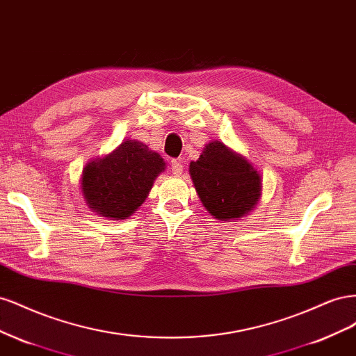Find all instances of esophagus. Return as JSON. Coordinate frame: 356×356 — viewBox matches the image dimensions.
Returning a JSON list of instances; mask_svg holds the SVG:
<instances>
[{
    "instance_id": "1",
    "label": "esophagus",
    "mask_w": 356,
    "mask_h": 356,
    "mask_svg": "<svg viewBox=\"0 0 356 356\" xmlns=\"http://www.w3.org/2000/svg\"><path fill=\"white\" fill-rule=\"evenodd\" d=\"M170 169H172V174H174L175 177H179L181 174H182V170H184V166H182V163H181V160H172V166H170Z\"/></svg>"
}]
</instances>
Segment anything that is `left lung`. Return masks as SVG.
Masks as SVG:
<instances>
[{
    "label": "left lung",
    "instance_id": "obj_1",
    "mask_svg": "<svg viewBox=\"0 0 356 356\" xmlns=\"http://www.w3.org/2000/svg\"><path fill=\"white\" fill-rule=\"evenodd\" d=\"M188 172L203 208L215 220L242 218L261 199L260 172L221 141L204 145L200 157L190 163Z\"/></svg>",
    "mask_w": 356,
    "mask_h": 356
}]
</instances>
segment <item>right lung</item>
Segmentation results:
<instances>
[{"label": "right lung", "instance_id": "1", "mask_svg": "<svg viewBox=\"0 0 356 356\" xmlns=\"http://www.w3.org/2000/svg\"><path fill=\"white\" fill-rule=\"evenodd\" d=\"M166 163L141 141L124 139L110 154L88 161L80 179L89 209L108 220H126L148 197Z\"/></svg>", "mask_w": 356, "mask_h": 356}]
</instances>
